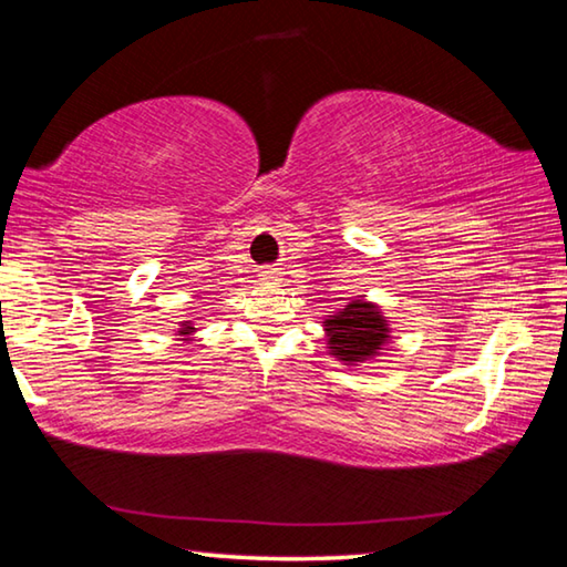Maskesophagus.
I'll return each mask as SVG.
<instances>
[{
  "label": "esophagus",
  "instance_id": "1",
  "mask_svg": "<svg viewBox=\"0 0 567 567\" xmlns=\"http://www.w3.org/2000/svg\"><path fill=\"white\" fill-rule=\"evenodd\" d=\"M275 272H262V280H272Z\"/></svg>",
  "mask_w": 567,
  "mask_h": 567
}]
</instances>
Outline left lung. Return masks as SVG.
Wrapping results in <instances>:
<instances>
[{"instance_id": "left-lung-1", "label": "left lung", "mask_w": 567, "mask_h": 567, "mask_svg": "<svg viewBox=\"0 0 567 567\" xmlns=\"http://www.w3.org/2000/svg\"><path fill=\"white\" fill-rule=\"evenodd\" d=\"M330 354L344 364H358L378 358L390 338L388 320L380 307L368 300H352L344 310L324 320Z\"/></svg>"}]
</instances>
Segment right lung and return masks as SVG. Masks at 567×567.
Masks as SVG:
<instances>
[{"label": "right lung", "mask_w": 567, "mask_h": 567, "mask_svg": "<svg viewBox=\"0 0 567 567\" xmlns=\"http://www.w3.org/2000/svg\"><path fill=\"white\" fill-rule=\"evenodd\" d=\"M192 332H195V324H192V322H182V324H179V334H182V338H185V340H189Z\"/></svg>", "instance_id": "right-lung-1"}]
</instances>
